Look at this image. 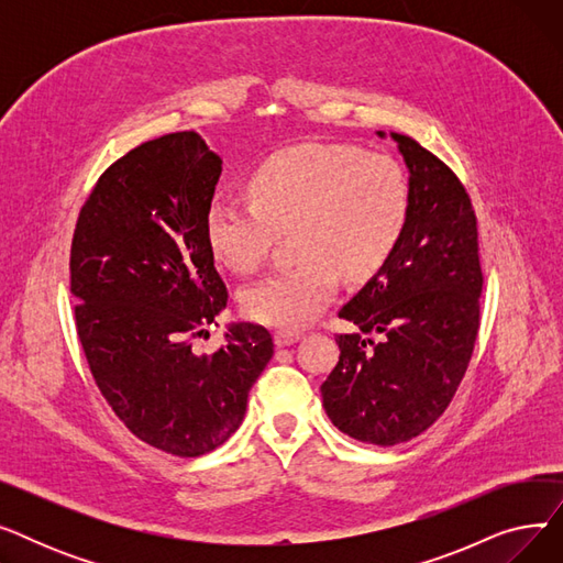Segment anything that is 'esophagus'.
<instances>
[{
	"mask_svg": "<svg viewBox=\"0 0 563 563\" xmlns=\"http://www.w3.org/2000/svg\"><path fill=\"white\" fill-rule=\"evenodd\" d=\"M301 331H294V329H285V331H276V344L278 346H289L294 342L301 340Z\"/></svg>",
	"mask_w": 563,
	"mask_h": 563,
	"instance_id": "1",
	"label": "esophagus"
}]
</instances>
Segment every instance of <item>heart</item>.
Masks as SVG:
<instances>
[{"instance_id": "obj_1", "label": "heart", "mask_w": 563, "mask_h": 563, "mask_svg": "<svg viewBox=\"0 0 563 563\" xmlns=\"http://www.w3.org/2000/svg\"><path fill=\"white\" fill-rule=\"evenodd\" d=\"M249 194L210 202L207 244L228 269L251 274L280 232L294 228V251L301 257L242 291L251 319L280 329L303 327L327 308L340 274L361 280L383 266L410 207L404 166L351 143L285 147L251 173Z\"/></svg>"}]
</instances>
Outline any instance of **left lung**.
Wrapping results in <instances>:
<instances>
[{"label":"left lung","instance_id":"8db88e82","mask_svg":"<svg viewBox=\"0 0 563 563\" xmlns=\"http://www.w3.org/2000/svg\"><path fill=\"white\" fill-rule=\"evenodd\" d=\"M390 136L410 170L406 228L340 308L361 333L335 338L340 361L321 383L331 422L380 448L418 438L452 404L475 351L484 285L477 214L459 175L412 136ZM374 330L380 343L362 340Z\"/></svg>","mask_w":563,"mask_h":563}]
</instances>
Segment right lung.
I'll return each instance as SVG.
<instances>
[{
    "label": "right lung",
    "mask_w": 563,
    "mask_h": 563,
    "mask_svg": "<svg viewBox=\"0 0 563 563\" xmlns=\"http://www.w3.org/2000/svg\"><path fill=\"white\" fill-rule=\"evenodd\" d=\"M219 175L196 132L145 141L98 177L70 246L75 327L96 386L139 440L183 459L234 433L274 356L257 323H236L212 356L194 351L228 306L205 234Z\"/></svg>",
    "instance_id": "obj_1"
}]
</instances>
